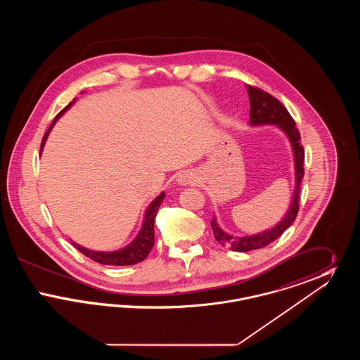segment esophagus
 <instances>
[{
	"label": "esophagus",
	"instance_id": "34e87169",
	"mask_svg": "<svg viewBox=\"0 0 360 360\" xmlns=\"http://www.w3.org/2000/svg\"><path fill=\"white\" fill-rule=\"evenodd\" d=\"M179 186H188V185H194L197 182V176L193 172H182L178 179H176Z\"/></svg>",
	"mask_w": 360,
	"mask_h": 360
}]
</instances>
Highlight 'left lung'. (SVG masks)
<instances>
[{"mask_svg": "<svg viewBox=\"0 0 360 360\" xmlns=\"http://www.w3.org/2000/svg\"><path fill=\"white\" fill-rule=\"evenodd\" d=\"M247 91H248L250 105H251L250 125L251 127L275 125L289 139L291 150H292V158H294L295 185H294V193L291 197L289 210L286 212L283 219L279 223L275 224L274 226L263 232L254 233V235H245V236H233L225 232L217 223L216 216H213L210 225L216 240L224 247H228L232 251H238V252H248V251L259 250L271 244L290 226L291 224L294 223L300 209V188H301V181L304 178V160H305L304 147L300 143V139H301L300 132L295 127V122L291 119L288 109L271 94L257 87L248 85Z\"/></svg>", "mask_w": 360, "mask_h": 360, "instance_id": "8db88e82", "label": "left lung"}]
</instances>
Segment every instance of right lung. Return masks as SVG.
<instances>
[{"label":"right lung","mask_w":360,"mask_h":360,"mask_svg":"<svg viewBox=\"0 0 360 360\" xmlns=\"http://www.w3.org/2000/svg\"><path fill=\"white\" fill-rule=\"evenodd\" d=\"M75 103V98L71 101V103L55 117V120L51 124V127L49 128V131L46 132V135L43 137V141H41V146H40V154L44 148V144H46V140L51 132L52 127L53 124L56 122V120L66 112L69 110L70 108ZM165 191H162L154 201L148 205V207L146 209L144 212V220L141 223L140 226V231L136 235V238L132 240L128 245L122 247L120 250H116V251H94V250H89L85 248L77 243H72V245L81 251L85 257L93 259L94 262L97 263H101V264H108V266H131V264H136L139 262H143L146 257H148L150 251L153 250L154 247L155 241V233H154V224L155 217H156V213H158V209L159 206L162 205V201L165 200Z\"/></svg>","instance_id":"right-lung-1"}]
</instances>
